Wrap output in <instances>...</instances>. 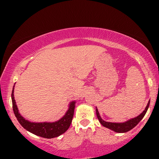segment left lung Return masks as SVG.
<instances>
[{"label": "left lung", "instance_id": "8db88e82", "mask_svg": "<svg viewBox=\"0 0 159 159\" xmlns=\"http://www.w3.org/2000/svg\"><path fill=\"white\" fill-rule=\"evenodd\" d=\"M149 102H150V101H149L147 107H146L145 110H144L143 112L139 115V116H138L135 118H133L132 120H129V121L125 122V123H109V122L104 121V120L101 118V116H100L99 114H98V109H96V115H97V117L98 120H99L100 123H101L103 126L106 127L107 129H110L111 130L114 131V132H118V133L127 132H129V131H130L131 129H132L134 127H135L140 120L143 119L144 115L146 114L147 110H148V107L149 106Z\"/></svg>", "mask_w": 159, "mask_h": 159}]
</instances>
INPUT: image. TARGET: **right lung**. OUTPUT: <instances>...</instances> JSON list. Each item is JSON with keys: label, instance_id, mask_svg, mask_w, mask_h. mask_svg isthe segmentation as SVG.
I'll use <instances>...</instances> for the list:
<instances>
[{"label": "right lung", "instance_id": "add662e5", "mask_svg": "<svg viewBox=\"0 0 159 159\" xmlns=\"http://www.w3.org/2000/svg\"><path fill=\"white\" fill-rule=\"evenodd\" d=\"M13 90L14 87L12 91V95H11L14 114H15L16 117L17 118L19 123L28 132L45 138H53L63 134L70 126L72 118H73L75 102H71L69 108L66 113L64 116L58 121L54 122V123H30V122L24 119L19 113L15 98H14Z\"/></svg>", "mask_w": 159, "mask_h": 159}]
</instances>
